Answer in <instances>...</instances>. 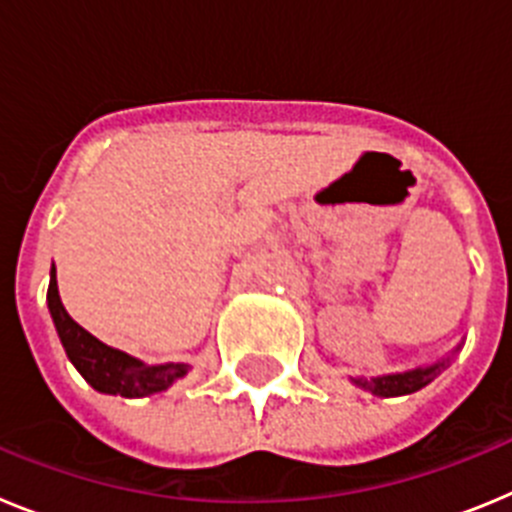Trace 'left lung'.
<instances>
[{
    "label": "left lung",
    "instance_id": "obj_1",
    "mask_svg": "<svg viewBox=\"0 0 512 512\" xmlns=\"http://www.w3.org/2000/svg\"><path fill=\"white\" fill-rule=\"evenodd\" d=\"M441 369H446V361L425 366V369H413V372H405V374H390V377H374V379H354V382L379 397H397V395L418 392L420 387H425L433 377H438Z\"/></svg>",
    "mask_w": 512,
    "mask_h": 512
}]
</instances>
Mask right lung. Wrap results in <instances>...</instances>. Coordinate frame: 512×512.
Instances as JSON below:
<instances>
[{
	"label": "right lung",
	"instance_id": "right-lung-1",
	"mask_svg": "<svg viewBox=\"0 0 512 512\" xmlns=\"http://www.w3.org/2000/svg\"><path fill=\"white\" fill-rule=\"evenodd\" d=\"M48 310L56 323L58 338L66 348V356L97 392L120 397H146L153 392L169 390L176 379L187 374V364L148 366L133 356L122 354L117 348L104 346L92 333H87L61 305L56 266L51 269V284H48Z\"/></svg>",
	"mask_w": 512,
	"mask_h": 512
}]
</instances>
